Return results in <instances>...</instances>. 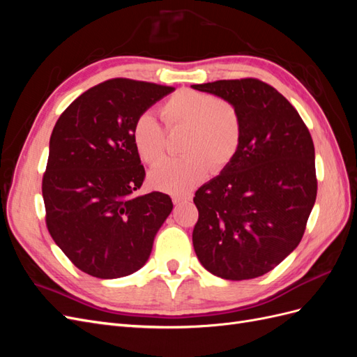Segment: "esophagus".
Segmentation results:
<instances>
[{
	"instance_id": "34e87169",
	"label": "esophagus",
	"mask_w": 357,
	"mask_h": 357,
	"mask_svg": "<svg viewBox=\"0 0 357 357\" xmlns=\"http://www.w3.org/2000/svg\"><path fill=\"white\" fill-rule=\"evenodd\" d=\"M172 202H174L176 205H178V204H181V202H183V199H181L180 197H172Z\"/></svg>"
}]
</instances>
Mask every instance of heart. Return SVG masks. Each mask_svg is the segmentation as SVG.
Segmentation results:
<instances>
[{
  "label": "heart",
  "mask_w": 357,
  "mask_h": 357,
  "mask_svg": "<svg viewBox=\"0 0 357 357\" xmlns=\"http://www.w3.org/2000/svg\"><path fill=\"white\" fill-rule=\"evenodd\" d=\"M159 113L168 131L185 129L181 156L153 168L150 180L159 189L188 192L208 174L225 168L238 152L243 122L236 107L207 92L180 89L160 104ZM132 144L143 162L155 165L165 155L167 132L152 113H142L131 129Z\"/></svg>",
  "instance_id": "1"
}]
</instances>
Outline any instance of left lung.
<instances>
[{
	"mask_svg": "<svg viewBox=\"0 0 357 357\" xmlns=\"http://www.w3.org/2000/svg\"><path fill=\"white\" fill-rule=\"evenodd\" d=\"M240 112L238 152L201 186L193 202L192 241L214 275L248 280L266 274L295 250L317 195L314 144L296 109L259 79L192 84Z\"/></svg>",
	"mask_w": 357,
	"mask_h": 357,
	"instance_id": "8db88e82",
	"label": "left lung"
}]
</instances>
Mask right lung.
Listing matches in <instances>:
<instances>
[{
    "label": "right lung",
    "mask_w": 357,
    "mask_h": 357,
    "mask_svg": "<svg viewBox=\"0 0 357 357\" xmlns=\"http://www.w3.org/2000/svg\"><path fill=\"white\" fill-rule=\"evenodd\" d=\"M172 91L142 80H105L75 98L53 128L41 183L46 226L86 274L135 273L172 210L167 193L134 197L146 171L131 138L135 119Z\"/></svg>",
    "instance_id": "1"
}]
</instances>
